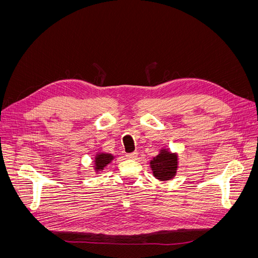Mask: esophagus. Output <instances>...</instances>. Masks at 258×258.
<instances>
[{
  "instance_id": "esophagus-1",
  "label": "esophagus",
  "mask_w": 258,
  "mask_h": 258,
  "mask_svg": "<svg viewBox=\"0 0 258 258\" xmlns=\"http://www.w3.org/2000/svg\"><path fill=\"white\" fill-rule=\"evenodd\" d=\"M126 156H127V157H128L129 159H135V158H137V156H138V153H137V152H134V153H130V154H127Z\"/></svg>"
}]
</instances>
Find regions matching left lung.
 Instances as JSON below:
<instances>
[{
  "instance_id": "left-lung-1",
  "label": "left lung",
  "mask_w": 258,
  "mask_h": 258,
  "mask_svg": "<svg viewBox=\"0 0 258 258\" xmlns=\"http://www.w3.org/2000/svg\"><path fill=\"white\" fill-rule=\"evenodd\" d=\"M153 176L160 182H168L174 178L178 169V154L161 147L158 154L150 161Z\"/></svg>"
}]
</instances>
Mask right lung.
I'll list each match as a JSON object with an SVG mask.
<instances>
[{
  "mask_svg": "<svg viewBox=\"0 0 258 258\" xmlns=\"http://www.w3.org/2000/svg\"><path fill=\"white\" fill-rule=\"evenodd\" d=\"M116 156L111 153H105V152H97L95 157H93V163L92 168L95 173H100L101 171H103L106 166L110 165V163L115 159Z\"/></svg>",
  "mask_w": 258,
  "mask_h": 258,
  "instance_id": "1",
  "label": "right lung"
}]
</instances>
